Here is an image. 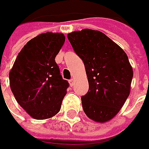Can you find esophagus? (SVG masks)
I'll use <instances>...</instances> for the list:
<instances>
[{"label":"esophagus","mask_w":149,"mask_h":149,"mask_svg":"<svg viewBox=\"0 0 149 149\" xmlns=\"http://www.w3.org/2000/svg\"><path fill=\"white\" fill-rule=\"evenodd\" d=\"M69 83H70V85L72 87V86L74 85V80L73 79H70V80H69Z\"/></svg>","instance_id":"obj_1"}]
</instances>
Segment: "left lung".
<instances>
[{
  "instance_id": "obj_1",
  "label": "left lung",
  "mask_w": 149,
  "mask_h": 149,
  "mask_svg": "<svg viewBox=\"0 0 149 149\" xmlns=\"http://www.w3.org/2000/svg\"><path fill=\"white\" fill-rule=\"evenodd\" d=\"M67 37L83 60L88 77L89 91L81 97L84 111L95 122L109 121L130 93L134 73L127 54L99 31L84 29Z\"/></svg>"
}]
</instances>
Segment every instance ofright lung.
Segmentation results:
<instances>
[{
    "instance_id": "add662e5",
    "label": "right lung",
    "mask_w": 149,
    "mask_h": 149,
    "mask_svg": "<svg viewBox=\"0 0 149 149\" xmlns=\"http://www.w3.org/2000/svg\"><path fill=\"white\" fill-rule=\"evenodd\" d=\"M62 33L46 32L29 40L9 74L15 98L36 119H46L60 110L69 83L60 74L55 56L65 43Z\"/></svg>"
}]
</instances>
